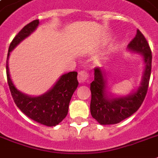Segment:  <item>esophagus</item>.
Returning a JSON list of instances; mask_svg holds the SVG:
<instances>
[{
  "label": "esophagus",
  "instance_id": "1",
  "mask_svg": "<svg viewBox=\"0 0 158 158\" xmlns=\"http://www.w3.org/2000/svg\"><path fill=\"white\" fill-rule=\"evenodd\" d=\"M88 79H89V74L85 70H81L78 74V80L80 84L87 82Z\"/></svg>",
  "mask_w": 158,
  "mask_h": 158
}]
</instances>
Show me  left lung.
I'll use <instances>...</instances> for the list:
<instances>
[{
    "mask_svg": "<svg viewBox=\"0 0 158 158\" xmlns=\"http://www.w3.org/2000/svg\"><path fill=\"white\" fill-rule=\"evenodd\" d=\"M129 50L143 56L145 69L140 86L127 96L109 98L106 92V79L102 69L95 68L94 80L90 84L92 116L101 125H113L136 112L147 94L152 69V52L146 38L139 30L128 45Z\"/></svg>",
    "mask_w": 158,
    "mask_h": 158,
    "instance_id": "8db88e82",
    "label": "left lung"
}]
</instances>
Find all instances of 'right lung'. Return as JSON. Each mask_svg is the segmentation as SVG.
<instances>
[{
    "instance_id": "add662e5",
    "label": "right lung",
    "mask_w": 158,
    "mask_h": 158,
    "mask_svg": "<svg viewBox=\"0 0 158 158\" xmlns=\"http://www.w3.org/2000/svg\"><path fill=\"white\" fill-rule=\"evenodd\" d=\"M38 24V19L28 23L19 32L11 42L6 60L7 81L15 103L23 114L42 125L55 126L61 122L68 114L71 97L79 85L77 79L78 73L73 71L63 74L49 91L40 96L31 97L16 89L11 80L9 71L8 60L10 52L24 38L30 35Z\"/></svg>"
}]
</instances>
